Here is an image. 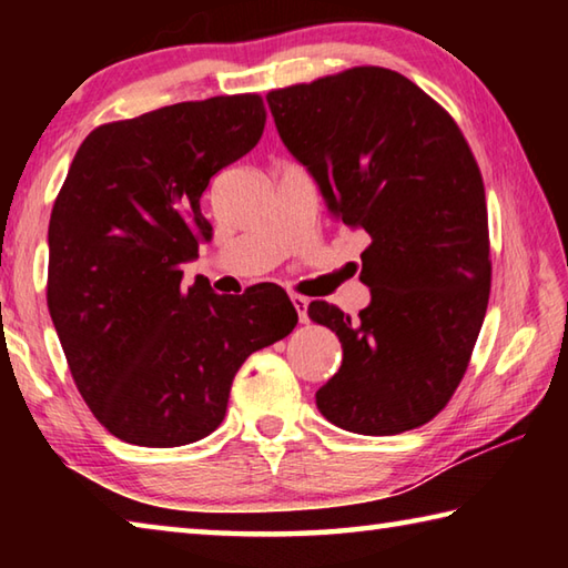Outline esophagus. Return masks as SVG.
I'll use <instances>...</instances> for the list:
<instances>
[{
  "label": "esophagus",
  "mask_w": 568,
  "mask_h": 568,
  "mask_svg": "<svg viewBox=\"0 0 568 568\" xmlns=\"http://www.w3.org/2000/svg\"><path fill=\"white\" fill-rule=\"evenodd\" d=\"M291 301H293V307L297 311V318H301V323H305L307 321V297L291 295Z\"/></svg>",
  "instance_id": "obj_1"
}]
</instances>
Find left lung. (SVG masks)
I'll return each instance as SVG.
<instances>
[{"instance_id":"1","label":"left lung","mask_w":568,"mask_h":568,"mask_svg":"<svg viewBox=\"0 0 568 568\" xmlns=\"http://www.w3.org/2000/svg\"><path fill=\"white\" fill-rule=\"evenodd\" d=\"M277 134L328 213L371 245L358 318L325 301L341 371L315 393L325 418L363 436L428 423L454 396L484 325L491 261L484 180L450 114L406 77L353 67L267 92Z\"/></svg>"}]
</instances>
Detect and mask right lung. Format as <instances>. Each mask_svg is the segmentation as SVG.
Returning a JSON list of instances; mask_svg holds the SVG:
<instances>
[{"instance_id":"1","label":"right lung","mask_w":568,"mask_h":568,"mask_svg":"<svg viewBox=\"0 0 568 568\" xmlns=\"http://www.w3.org/2000/svg\"><path fill=\"white\" fill-rule=\"evenodd\" d=\"M257 94L178 102L92 130L50 217L47 305L84 403L120 440L175 448L223 423L250 353L295 328L277 285L217 295L182 265L213 237L200 197L257 145Z\"/></svg>"}]
</instances>
